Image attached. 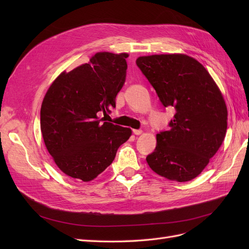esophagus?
<instances>
[{
  "label": "esophagus",
  "instance_id": "obj_1",
  "mask_svg": "<svg viewBox=\"0 0 249 249\" xmlns=\"http://www.w3.org/2000/svg\"><path fill=\"white\" fill-rule=\"evenodd\" d=\"M133 134L134 135H141L142 131L141 130H133Z\"/></svg>",
  "mask_w": 249,
  "mask_h": 249
}]
</instances>
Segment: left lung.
Here are the masks:
<instances>
[{
    "instance_id": "8db88e82",
    "label": "left lung",
    "mask_w": 249,
    "mask_h": 249,
    "mask_svg": "<svg viewBox=\"0 0 249 249\" xmlns=\"http://www.w3.org/2000/svg\"><path fill=\"white\" fill-rule=\"evenodd\" d=\"M136 63L163 106L176 109L170 129L157 134L148 166L170 180H191L206 168L227 133L228 108L220 89L202 64L185 54L142 56Z\"/></svg>"
}]
</instances>
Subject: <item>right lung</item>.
<instances>
[{
    "instance_id": "1",
    "label": "right lung",
    "mask_w": 249,
    "mask_h": 249,
    "mask_svg": "<svg viewBox=\"0 0 249 249\" xmlns=\"http://www.w3.org/2000/svg\"><path fill=\"white\" fill-rule=\"evenodd\" d=\"M126 53L99 52L89 62L62 71L52 83L40 109L44 144L66 176L90 182L114 160L130 138L129 127L102 123L97 113L115 108L125 81Z\"/></svg>"
}]
</instances>
